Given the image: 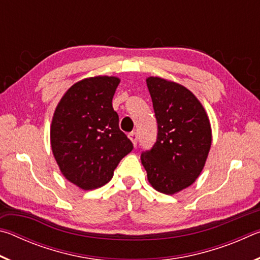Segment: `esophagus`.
Returning a JSON list of instances; mask_svg holds the SVG:
<instances>
[{"label": "esophagus", "instance_id": "esophagus-1", "mask_svg": "<svg viewBox=\"0 0 260 260\" xmlns=\"http://www.w3.org/2000/svg\"><path fill=\"white\" fill-rule=\"evenodd\" d=\"M128 138L132 141V143L134 144V147L136 146V143H138V133H135V132H132V133L128 134Z\"/></svg>", "mask_w": 260, "mask_h": 260}]
</instances>
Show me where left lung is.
<instances>
[{
    "instance_id": "obj_1",
    "label": "left lung",
    "mask_w": 260,
    "mask_h": 260,
    "mask_svg": "<svg viewBox=\"0 0 260 260\" xmlns=\"http://www.w3.org/2000/svg\"><path fill=\"white\" fill-rule=\"evenodd\" d=\"M147 86L158 134L151 150L142 152L141 161L152 188L173 195L200 177L212 131L204 107L186 87L159 77H148Z\"/></svg>"
}]
</instances>
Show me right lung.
Returning <instances> with one entry per match:
<instances>
[{"label":"right lung","instance_id":"1","mask_svg":"<svg viewBox=\"0 0 260 260\" xmlns=\"http://www.w3.org/2000/svg\"><path fill=\"white\" fill-rule=\"evenodd\" d=\"M120 79L96 76L82 79L57 104L50 126V144L61 174L91 190L104 186L133 144L119 129L112 99Z\"/></svg>","mask_w":260,"mask_h":260}]
</instances>
